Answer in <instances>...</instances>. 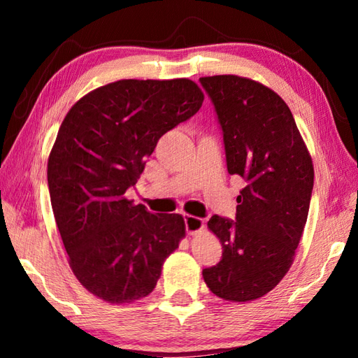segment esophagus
Wrapping results in <instances>:
<instances>
[{
    "label": "esophagus",
    "instance_id": "34e87169",
    "mask_svg": "<svg viewBox=\"0 0 358 358\" xmlns=\"http://www.w3.org/2000/svg\"><path fill=\"white\" fill-rule=\"evenodd\" d=\"M185 223H186V231L189 235L200 234L204 227L203 220L194 215H185Z\"/></svg>",
    "mask_w": 358,
    "mask_h": 358
}]
</instances>
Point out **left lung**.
I'll list each match as a JSON object with an SVG mask.
<instances>
[{
	"mask_svg": "<svg viewBox=\"0 0 358 358\" xmlns=\"http://www.w3.org/2000/svg\"><path fill=\"white\" fill-rule=\"evenodd\" d=\"M223 131L227 172L245 178L235 222L212 217L223 246L203 269L212 294L245 303L271 292L294 263L314 187V164L291 109L278 94L238 75L200 78Z\"/></svg>",
	"mask_w": 358,
	"mask_h": 358,
	"instance_id": "obj_1",
	"label": "left lung"
}]
</instances>
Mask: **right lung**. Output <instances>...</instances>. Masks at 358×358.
<instances>
[{
	"label": "right lung",
	"instance_id": "obj_1",
	"mask_svg": "<svg viewBox=\"0 0 358 358\" xmlns=\"http://www.w3.org/2000/svg\"><path fill=\"white\" fill-rule=\"evenodd\" d=\"M203 100L187 78L120 80L80 98L64 117L48 162L52 210L73 275L98 299H144L185 238L183 217L150 214L124 194L158 140Z\"/></svg>",
	"mask_w": 358,
	"mask_h": 358
}]
</instances>
